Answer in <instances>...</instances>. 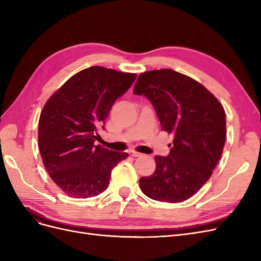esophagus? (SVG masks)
<instances>
[{
	"instance_id": "34e87169",
	"label": "esophagus",
	"mask_w": 261,
	"mask_h": 261,
	"mask_svg": "<svg viewBox=\"0 0 261 261\" xmlns=\"http://www.w3.org/2000/svg\"><path fill=\"white\" fill-rule=\"evenodd\" d=\"M132 156H140V155H143V154H141L140 152H137V151H135V150H129V152H128Z\"/></svg>"
}]
</instances>
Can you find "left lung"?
<instances>
[{
	"label": "left lung",
	"instance_id": "1",
	"mask_svg": "<svg viewBox=\"0 0 261 261\" xmlns=\"http://www.w3.org/2000/svg\"><path fill=\"white\" fill-rule=\"evenodd\" d=\"M134 93L150 100L162 130L174 135L170 154L155 155L153 174L139 179L141 191L158 201L187 200L210 178L222 154L224 109L200 83L169 68L141 73Z\"/></svg>",
	"mask_w": 261,
	"mask_h": 261
}]
</instances>
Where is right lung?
Returning <instances> with one entry per match:
<instances>
[{"instance_id":"add662e5","label":"right lung","mask_w":261,"mask_h":261,"mask_svg":"<svg viewBox=\"0 0 261 261\" xmlns=\"http://www.w3.org/2000/svg\"><path fill=\"white\" fill-rule=\"evenodd\" d=\"M136 74L91 66L73 75L46 101L39 118L38 146L50 177L72 198L105 192L111 171L126 159L100 145L99 132Z\"/></svg>"}]
</instances>
